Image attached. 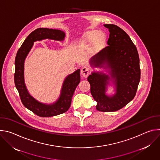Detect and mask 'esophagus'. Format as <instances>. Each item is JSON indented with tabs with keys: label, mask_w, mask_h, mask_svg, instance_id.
Returning <instances> with one entry per match:
<instances>
[{
	"label": "esophagus",
	"mask_w": 160,
	"mask_h": 160,
	"mask_svg": "<svg viewBox=\"0 0 160 160\" xmlns=\"http://www.w3.org/2000/svg\"><path fill=\"white\" fill-rule=\"evenodd\" d=\"M81 73L84 77H87L89 74V69L87 67H83L81 69Z\"/></svg>",
	"instance_id": "1"
}]
</instances>
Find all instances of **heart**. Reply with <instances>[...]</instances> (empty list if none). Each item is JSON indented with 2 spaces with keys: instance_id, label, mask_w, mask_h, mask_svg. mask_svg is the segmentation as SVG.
<instances>
[{
  "instance_id": "heart-1",
  "label": "heart",
  "mask_w": 160,
  "mask_h": 160,
  "mask_svg": "<svg viewBox=\"0 0 160 160\" xmlns=\"http://www.w3.org/2000/svg\"><path fill=\"white\" fill-rule=\"evenodd\" d=\"M105 39V35L102 32L92 30L85 33L83 38V42L85 43H90L94 41L96 45L101 44Z\"/></svg>"
}]
</instances>
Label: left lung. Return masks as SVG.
I'll list each match as a JSON object with an SVG mask.
<instances>
[{
  "label": "left lung",
  "mask_w": 160,
  "mask_h": 160,
  "mask_svg": "<svg viewBox=\"0 0 160 160\" xmlns=\"http://www.w3.org/2000/svg\"><path fill=\"white\" fill-rule=\"evenodd\" d=\"M109 37L108 46L89 60L91 67L102 68L88 77L90 93L97 102L99 111L110 112L120 109L135 97L140 82L139 57L130 37L117 25L106 24ZM113 85L115 94L108 95L107 87Z\"/></svg>",
  "instance_id": "left-lung-1"
}]
</instances>
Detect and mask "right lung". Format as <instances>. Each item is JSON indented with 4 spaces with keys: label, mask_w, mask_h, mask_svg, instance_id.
I'll return each mask as SVG.
<instances>
[{
    "label": "right lung",
    "mask_w": 160,
    "mask_h": 160,
    "mask_svg": "<svg viewBox=\"0 0 160 160\" xmlns=\"http://www.w3.org/2000/svg\"><path fill=\"white\" fill-rule=\"evenodd\" d=\"M65 33L60 30L40 28L32 32L19 49L15 58L14 83L21 102L27 109L41 117H51L61 115L70 108L75 90L80 82V70L68 75L64 79L59 98L51 104L41 102L28 92L25 83L24 64L26 58L36 41L45 39L63 41Z\"/></svg>",
    "instance_id": "right-lung-1"
}]
</instances>
